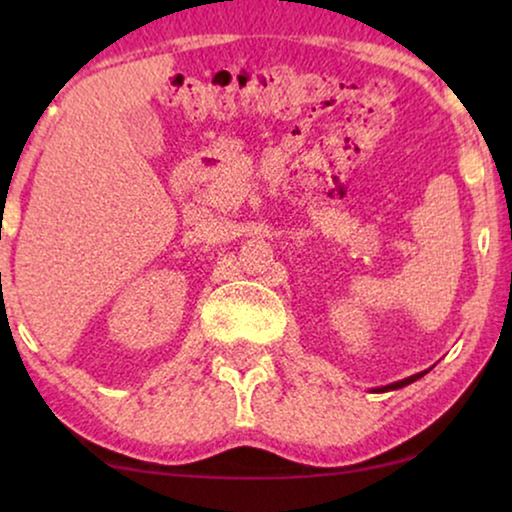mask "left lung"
<instances>
[{
  "mask_svg": "<svg viewBox=\"0 0 512 512\" xmlns=\"http://www.w3.org/2000/svg\"><path fill=\"white\" fill-rule=\"evenodd\" d=\"M424 373H417V375H412V377H405V380H401V382H394V384H389V387H382V389H377V391H389V389H401V387H405V384H410V382H415V380H419V377H422Z\"/></svg>",
  "mask_w": 512,
  "mask_h": 512,
  "instance_id": "left-lung-1",
  "label": "left lung"
}]
</instances>
